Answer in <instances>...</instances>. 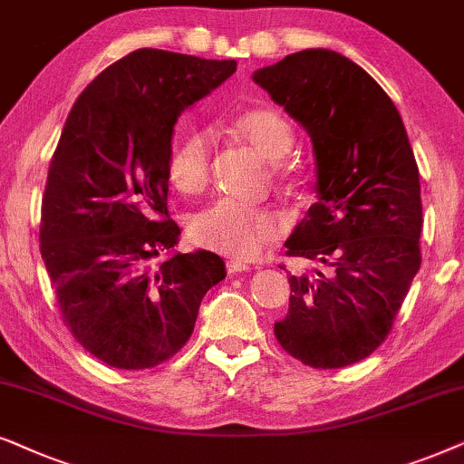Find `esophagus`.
I'll use <instances>...</instances> for the list:
<instances>
[{
  "mask_svg": "<svg viewBox=\"0 0 464 464\" xmlns=\"http://www.w3.org/2000/svg\"><path fill=\"white\" fill-rule=\"evenodd\" d=\"M250 269V265H246V263H242V261H228L227 263V271L231 276H236V274H242V271H248Z\"/></svg>",
  "mask_w": 464,
  "mask_h": 464,
  "instance_id": "1",
  "label": "esophagus"
}]
</instances>
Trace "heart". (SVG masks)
I'll return each instance as SVG.
<instances>
[{"instance_id": "heart-1", "label": "heart", "mask_w": 464, "mask_h": 464, "mask_svg": "<svg viewBox=\"0 0 464 464\" xmlns=\"http://www.w3.org/2000/svg\"><path fill=\"white\" fill-rule=\"evenodd\" d=\"M236 140L267 163H280L295 146L290 122L269 108L246 110L231 122ZM169 180L182 195H199L212 178V140L193 131L176 141L169 154ZM276 180L290 182L293 169L274 165ZM286 231V218L271 208H244L233 201H218L190 218L188 233L195 244L233 258H255L267 244L277 242Z\"/></svg>"}]
</instances>
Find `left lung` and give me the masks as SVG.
Instances as JSON below:
<instances>
[{
    "mask_svg": "<svg viewBox=\"0 0 464 464\" xmlns=\"http://www.w3.org/2000/svg\"><path fill=\"white\" fill-rule=\"evenodd\" d=\"M305 129L318 201L286 255L326 274L290 276L277 342L314 369L362 361L384 342L420 269V174L399 110L354 61L326 48L293 53L252 73Z\"/></svg>",
    "mask_w": 464,
    "mask_h": 464,
    "instance_id": "left-lung-1",
    "label": "left lung"
}]
</instances>
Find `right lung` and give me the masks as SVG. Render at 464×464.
I'll list each match as a JSON object with an SVG mask.
<instances>
[{"label":"right lung","instance_id":"1","mask_svg":"<svg viewBox=\"0 0 464 464\" xmlns=\"http://www.w3.org/2000/svg\"><path fill=\"white\" fill-rule=\"evenodd\" d=\"M236 70L140 48L99 73L67 116L42 197L40 252L65 326L110 367L174 356L225 280L214 252H171L180 227L168 214V165L178 116Z\"/></svg>","mask_w":464,"mask_h":464}]
</instances>
